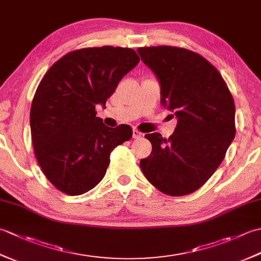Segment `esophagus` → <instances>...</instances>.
<instances>
[{"label": "esophagus", "instance_id": "esophagus-1", "mask_svg": "<svg viewBox=\"0 0 261 261\" xmlns=\"http://www.w3.org/2000/svg\"><path fill=\"white\" fill-rule=\"evenodd\" d=\"M132 137H134L135 139H139V138L142 137V134L140 131H138L137 129H135L134 131H132Z\"/></svg>", "mask_w": 261, "mask_h": 261}]
</instances>
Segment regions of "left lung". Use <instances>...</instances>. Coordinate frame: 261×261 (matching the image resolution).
Masks as SVG:
<instances>
[{
	"mask_svg": "<svg viewBox=\"0 0 261 261\" xmlns=\"http://www.w3.org/2000/svg\"><path fill=\"white\" fill-rule=\"evenodd\" d=\"M156 75L160 103L177 118L175 132L145 137L150 156L140 160L146 178L166 195L181 196L205 184L236 136L233 97L222 76L201 55L184 48L137 49Z\"/></svg>",
	"mask_w": 261,
	"mask_h": 261,
	"instance_id": "left-lung-1",
	"label": "left lung"
}]
</instances>
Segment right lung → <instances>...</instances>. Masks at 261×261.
Here are the masks:
<instances>
[{
	"label": "right lung",
	"mask_w": 261,
	"mask_h": 261,
	"mask_svg": "<svg viewBox=\"0 0 261 261\" xmlns=\"http://www.w3.org/2000/svg\"><path fill=\"white\" fill-rule=\"evenodd\" d=\"M130 48H84L65 55L39 84L30 111L32 145L43 174L67 195L95 187L110 153L130 140V125L109 127L96 116L119 82L139 63Z\"/></svg>",
	"instance_id": "1"
}]
</instances>
